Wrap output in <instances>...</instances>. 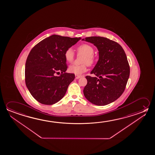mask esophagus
<instances>
[{
	"mask_svg": "<svg viewBox=\"0 0 155 155\" xmlns=\"http://www.w3.org/2000/svg\"><path fill=\"white\" fill-rule=\"evenodd\" d=\"M75 77H76V79H79L81 77V75H77V74H75Z\"/></svg>",
	"mask_w": 155,
	"mask_h": 155,
	"instance_id": "1",
	"label": "esophagus"
}]
</instances>
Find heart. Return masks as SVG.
I'll return each mask as SVG.
<instances>
[{
    "label": "heart",
    "instance_id": "obj_1",
    "mask_svg": "<svg viewBox=\"0 0 155 155\" xmlns=\"http://www.w3.org/2000/svg\"><path fill=\"white\" fill-rule=\"evenodd\" d=\"M78 55L84 56L81 59V65H72L69 68V71L70 73L77 75L81 74L87 70V64L91 66L95 61V57L94 56V48L91 45L84 44L79 46L77 48ZM64 57L66 61L69 63H72L74 59V51L71 48H67L64 52Z\"/></svg>",
    "mask_w": 155,
    "mask_h": 155
}]
</instances>
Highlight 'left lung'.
<instances>
[{"label":"left lung","instance_id":"obj_1","mask_svg":"<svg viewBox=\"0 0 155 155\" xmlns=\"http://www.w3.org/2000/svg\"><path fill=\"white\" fill-rule=\"evenodd\" d=\"M83 41L94 44L99 51V60L91 72L96 77H85L83 90L86 99L96 105L114 102L124 91L130 76V66L122 46L102 37H90Z\"/></svg>","mask_w":155,"mask_h":155}]
</instances>
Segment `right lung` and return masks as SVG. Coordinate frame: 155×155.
<instances>
[{"instance_id": "obj_1", "label": "right lung", "mask_w": 155, "mask_h": 155, "mask_svg": "<svg viewBox=\"0 0 155 155\" xmlns=\"http://www.w3.org/2000/svg\"><path fill=\"white\" fill-rule=\"evenodd\" d=\"M80 39L54 35L32 48L26 61L25 80L28 91L38 102L52 105L64 96L75 77L74 74L65 72L64 52Z\"/></svg>"}]
</instances>
